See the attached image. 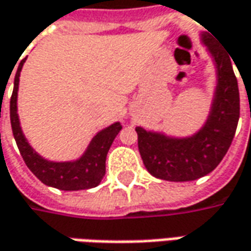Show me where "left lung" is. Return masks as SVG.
I'll return each instance as SVG.
<instances>
[{
    "instance_id": "obj_1",
    "label": "left lung",
    "mask_w": 251,
    "mask_h": 251,
    "mask_svg": "<svg viewBox=\"0 0 251 251\" xmlns=\"http://www.w3.org/2000/svg\"><path fill=\"white\" fill-rule=\"evenodd\" d=\"M201 41L217 68L211 109L201 129L189 137H172L136 127L146 169L152 176L169 182L196 180L214 171L228 151L238 126L240 100L230 58L217 48L218 44L207 31L201 33Z\"/></svg>"
}]
</instances>
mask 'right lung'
<instances>
[{"label": "right lung", "mask_w": 251, "mask_h": 251, "mask_svg": "<svg viewBox=\"0 0 251 251\" xmlns=\"http://www.w3.org/2000/svg\"><path fill=\"white\" fill-rule=\"evenodd\" d=\"M26 58L21 61L19 68L15 75L13 91L11 97V126L15 142L21 151L23 161L27 168L39 177L44 185L55 187L59 190H83L91 189L100 185L102 176L105 175V160L109 147L117 137L122 125L115 122L108 127L100 130L91 139L86 151L80 158L65 162H55L43 158L40 154L33 150L29 142L26 140L21 127L19 115H18V90H19V76Z\"/></svg>", "instance_id": "obj_1"}]
</instances>
